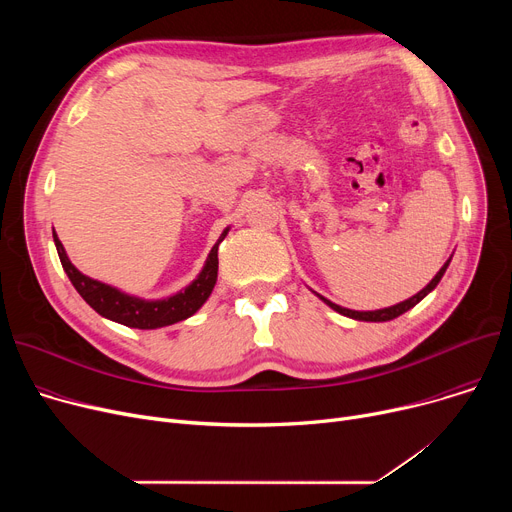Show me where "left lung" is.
<instances>
[{
	"instance_id": "8db88e82",
	"label": "left lung",
	"mask_w": 512,
	"mask_h": 512,
	"mask_svg": "<svg viewBox=\"0 0 512 512\" xmlns=\"http://www.w3.org/2000/svg\"><path fill=\"white\" fill-rule=\"evenodd\" d=\"M448 263H450V259L442 265V270L434 276V280L429 282L423 290H419L415 297H411V299H407V301H402V303H398V305H394V307H388V309H378V311H353V309H344V307H338V305H334V303H330L328 299H324L334 311H338V313H342V315H346V317H353V319H359V321H390V319H394V317H398V315H402L405 311H409V309H413L423 297H427L429 292H432L436 286H438V282L442 280V276H444V272H446V267H448Z\"/></svg>"
}]
</instances>
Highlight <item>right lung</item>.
<instances>
[{
	"instance_id": "right-lung-1",
	"label": "right lung",
	"mask_w": 512,
	"mask_h": 512,
	"mask_svg": "<svg viewBox=\"0 0 512 512\" xmlns=\"http://www.w3.org/2000/svg\"><path fill=\"white\" fill-rule=\"evenodd\" d=\"M226 234H228V228L222 232L220 240L213 245L199 278L191 286L184 288V292H178L174 297L164 301H143L137 297H128V294L112 286L87 278L70 263L56 232H53V242H56L62 267L68 274L72 286L99 315L118 321V324L128 328L155 330V328L172 326L176 321L191 317L209 299L215 280H218V247Z\"/></svg>"
}]
</instances>
